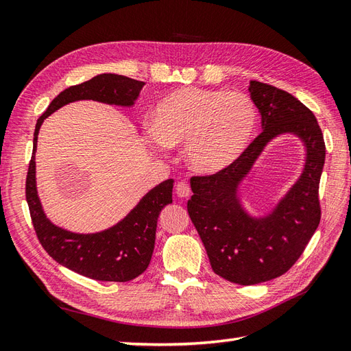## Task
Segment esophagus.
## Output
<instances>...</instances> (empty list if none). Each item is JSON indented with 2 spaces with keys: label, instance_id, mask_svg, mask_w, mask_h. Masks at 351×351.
Listing matches in <instances>:
<instances>
[{
  "label": "esophagus",
  "instance_id": "obj_1",
  "mask_svg": "<svg viewBox=\"0 0 351 351\" xmlns=\"http://www.w3.org/2000/svg\"><path fill=\"white\" fill-rule=\"evenodd\" d=\"M175 191L178 197H188L191 193V188L186 182H178L175 186Z\"/></svg>",
  "mask_w": 351,
  "mask_h": 351
}]
</instances>
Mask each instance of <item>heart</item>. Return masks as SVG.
I'll use <instances>...</instances> for the list:
<instances>
[{"label":"heart","mask_w":351,"mask_h":351,"mask_svg":"<svg viewBox=\"0 0 351 351\" xmlns=\"http://www.w3.org/2000/svg\"><path fill=\"white\" fill-rule=\"evenodd\" d=\"M256 124V105L246 93L181 87L156 105L149 142L160 148L185 145L188 165L215 175L243 154Z\"/></svg>","instance_id":"heart-1"}]
</instances>
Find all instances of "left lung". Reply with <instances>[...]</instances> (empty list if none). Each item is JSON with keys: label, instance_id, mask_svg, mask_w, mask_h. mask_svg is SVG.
<instances>
[{"label": "left lung", "instance_id": "left-lung-1", "mask_svg": "<svg viewBox=\"0 0 351 351\" xmlns=\"http://www.w3.org/2000/svg\"><path fill=\"white\" fill-rule=\"evenodd\" d=\"M249 92L261 114L263 132L227 169L193 176L186 204L213 271L243 286L285 274L302 255L320 222L319 184L326 152L316 117L295 96L256 80ZM282 132H295L304 141V172L276 209L256 220L241 209L238 185L266 143Z\"/></svg>", "mask_w": 351, "mask_h": 351}]
</instances>
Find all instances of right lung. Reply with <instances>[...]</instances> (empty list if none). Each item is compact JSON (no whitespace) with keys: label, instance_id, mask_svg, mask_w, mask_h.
Returning a JSON list of instances; mask_svg holds the SVG:
<instances>
[{"label":"right lung","instance_id":"add662e5","mask_svg":"<svg viewBox=\"0 0 351 351\" xmlns=\"http://www.w3.org/2000/svg\"><path fill=\"white\" fill-rule=\"evenodd\" d=\"M143 82L124 75L101 74L60 92L37 120L34 149L26 175V202L32 226L44 250L73 271L101 282H129L149 265L154 250L157 219L161 209L172 203L173 179L161 182L143 197L128 217L110 230L96 234H75L59 228L46 218L35 186V151L44 119L69 102L93 99L97 102L130 106L136 101Z\"/></svg>","mask_w":351,"mask_h":351}]
</instances>
